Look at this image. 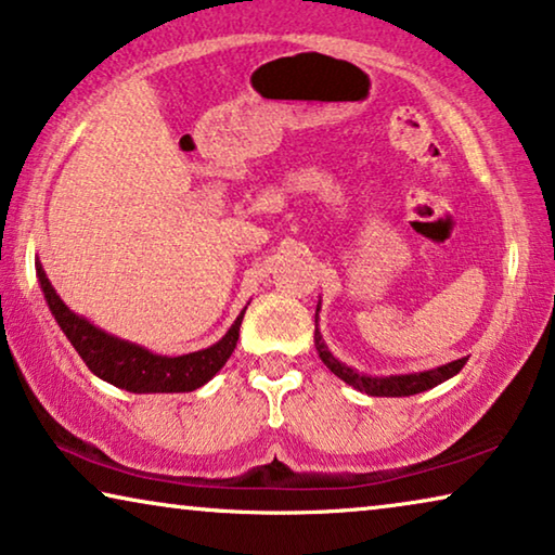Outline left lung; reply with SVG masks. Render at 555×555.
I'll list each match as a JSON object with an SVG mask.
<instances>
[{"label": "left lung", "instance_id": "obj_1", "mask_svg": "<svg viewBox=\"0 0 555 555\" xmlns=\"http://www.w3.org/2000/svg\"><path fill=\"white\" fill-rule=\"evenodd\" d=\"M318 312H320V302H318ZM318 312H315V348L318 356L323 363L331 367V373H335L340 380H345L352 388L360 392H367V396H377V398H405V396H415V392L430 390L436 385L446 383L448 377H453L461 373V367L465 365V360H453V363H446L440 367H433V371H423V373H408V375H365L358 373L356 367L345 365L337 360L327 345L323 340V335L318 331Z\"/></svg>", "mask_w": 555, "mask_h": 555}]
</instances>
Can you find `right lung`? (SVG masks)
I'll return each instance as SVG.
<instances>
[{
	"label": "right lung",
	"mask_w": 555,
	"mask_h": 555,
	"mask_svg": "<svg viewBox=\"0 0 555 555\" xmlns=\"http://www.w3.org/2000/svg\"><path fill=\"white\" fill-rule=\"evenodd\" d=\"M39 287H42L44 300L50 305L54 320L62 327V333L67 335L72 348L79 352V358L85 360V365L90 371L107 380L115 388L130 390V392H190L203 388L207 380H212V375L228 363V358L235 350L240 325H243L245 310L240 312L235 323L230 325V331L224 333L218 343L210 348L188 352V356L167 358L150 352L142 345H134L122 337H115L104 333L102 327L92 325L90 320L72 312L67 305L62 302V297L54 291L50 278L42 268V262H35Z\"/></svg>",
	"instance_id": "add662e5"
}]
</instances>
